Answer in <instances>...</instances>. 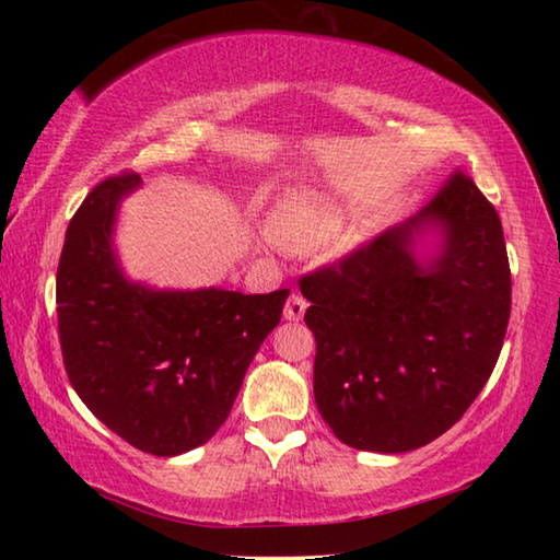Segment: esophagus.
Instances as JSON below:
<instances>
[{
  "label": "esophagus",
  "instance_id": "obj_1",
  "mask_svg": "<svg viewBox=\"0 0 560 560\" xmlns=\"http://www.w3.org/2000/svg\"><path fill=\"white\" fill-rule=\"evenodd\" d=\"M308 301L301 296V293H291L287 301V308H283V318L287 320H301L303 314H306Z\"/></svg>",
  "mask_w": 560,
  "mask_h": 560
}]
</instances>
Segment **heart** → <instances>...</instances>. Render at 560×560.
Wrapping results in <instances>:
<instances>
[{
  "label": "heart",
  "mask_w": 560,
  "mask_h": 560,
  "mask_svg": "<svg viewBox=\"0 0 560 560\" xmlns=\"http://www.w3.org/2000/svg\"><path fill=\"white\" fill-rule=\"evenodd\" d=\"M343 222L346 212L338 202L316 195H291L273 207L269 230L287 246H320L343 230Z\"/></svg>",
  "instance_id": "obj_1"
}]
</instances>
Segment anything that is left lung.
I'll return each instance as SVG.
<instances>
[{
    "label": "left lung",
    "mask_w": 560,
    "mask_h": 560,
    "mask_svg": "<svg viewBox=\"0 0 560 560\" xmlns=\"http://www.w3.org/2000/svg\"><path fill=\"white\" fill-rule=\"evenodd\" d=\"M314 395L353 450L424 447L467 412L504 346L511 271L494 207L454 173L410 220L303 277Z\"/></svg>",
    "instance_id": "obj_1"
}]
</instances>
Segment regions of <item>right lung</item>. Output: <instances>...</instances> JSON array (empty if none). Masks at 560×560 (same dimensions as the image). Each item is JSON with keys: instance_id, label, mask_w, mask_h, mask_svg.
Returning a JSON list of instances; mask_svg holds the SVG:
<instances>
[{"instance_id": "add662e5", "label": "right lung", "mask_w": 560, "mask_h": 560, "mask_svg": "<svg viewBox=\"0 0 560 560\" xmlns=\"http://www.w3.org/2000/svg\"><path fill=\"white\" fill-rule=\"evenodd\" d=\"M136 173L103 179L66 230L56 271L63 365L83 405L132 447L175 457L222 428L244 373L279 326L289 289H155L113 242Z\"/></svg>"}]
</instances>
